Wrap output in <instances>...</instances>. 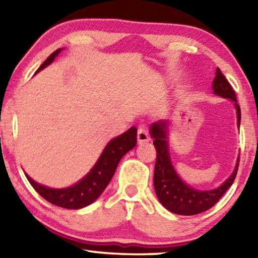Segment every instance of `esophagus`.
<instances>
[{
  "mask_svg": "<svg viewBox=\"0 0 258 258\" xmlns=\"http://www.w3.org/2000/svg\"><path fill=\"white\" fill-rule=\"evenodd\" d=\"M150 140V134L148 132L147 127L145 126H140L138 130V141L140 143H145L148 142Z\"/></svg>",
  "mask_w": 258,
  "mask_h": 258,
  "instance_id": "1",
  "label": "esophagus"
}]
</instances>
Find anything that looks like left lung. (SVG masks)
Listing matches in <instances>:
<instances>
[{
	"mask_svg": "<svg viewBox=\"0 0 258 258\" xmlns=\"http://www.w3.org/2000/svg\"><path fill=\"white\" fill-rule=\"evenodd\" d=\"M213 90L215 94L222 98L230 99L234 102L235 109H237L238 126H240L241 111H240L235 92L220 68L216 69V76L213 81ZM166 126H167L166 120H159L158 123L152 124L150 128V134L154 139V146L157 151L154 173V186L157 197L166 209L178 215H196V214L207 211L212 208L222 198L226 190L232 185L237 176L239 158L232 175L221 186L209 191L195 190L194 187L186 185L178 177L173 167L171 158H169Z\"/></svg>",
	"mask_w": 258,
	"mask_h": 258,
	"instance_id": "left-lung-1",
	"label": "left lung"
}]
</instances>
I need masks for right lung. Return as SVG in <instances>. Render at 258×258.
<instances>
[{"mask_svg": "<svg viewBox=\"0 0 258 258\" xmlns=\"http://www.w3.org/2000/svg\"><path fill=\"white\" fill-rule=\"evenodd\" d=\"M60 51L61 50L58 49L50 54L49 58L37 69V72L49 66L55 56L59 54ZM137 138L138 130L135 126H132L125 133L112 139L104 148L103 152L100 156L97 164L94 165V167L91 169V172L75 185L66 187V189H51V187L38 184L27 174H26V177L43 198L55 205V206L67 209H80L86 207L90 204H92L94 200H97L99 196L106 189L113 174H115L117 165L119 164L121 157L131 149H133L137 145Z\"/></svg>", "mask_w": 258, "mask_h": 258, "instance_id": "1", "label": "right lung"}]
</instances>
